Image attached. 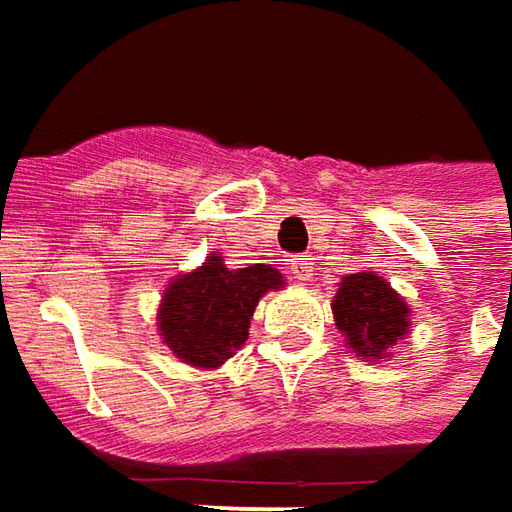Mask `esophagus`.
Returning a JSON list of instances; mask_svg holds the SVG:
<instances>
[{
  "instance_id": "1",
  "label": "esophagus",
  "mask_w": 512,
  "mask_h": 512,
  "mask_svg": "<svg viewBox=\"0 0 512 512\" xmlns=\"http://www.w3.org/2000/svg\"><path fill=\"white\" fill-rule=\"evenodd\" d=\"M312 269H315V263H312L309 255H295L289 260V272H292L295 280H309L312 278Z\"/></svg>"
}]
</instances>
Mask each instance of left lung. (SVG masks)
<instances>
[{
  "instance_id": "obj_1",
  "label": "left lung",
  "mask_w": 512,
  "mask_h": 512,
  "mask_svg": "<svg viewBox=\"0 0 512 512\" xmlns=\"http://www.w3.org/2000/svg\"><path fill=\"white\" fill-rule=\"evenodd\" d=\"M335 326L346 346L367 361L389 358V349L410 332V306L375 272H355L338 283L332 300Z\"/></svg>"
}]
</instances>
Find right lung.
I'll return each instance as SVG.
<instances>
[{
    "mask_svg": "<svg viewBox=\"0 0 512 512\" xmlns=\"http://www.w3.org/2000/svg\"><path fill=\"white\" fill-rule=\"evenodd\" d=\"M269 289H283L278 269L266 263L229 269L223 257L212 255L166 286L157 309L163 344L183 364L217 369L246 344L257 300Z\"/></svg>",
    "mask_w": 512,
    "mask_h": 512,
    "instance_id": "1",
    "label": "right lung"
}]
</instances>
